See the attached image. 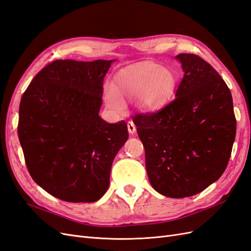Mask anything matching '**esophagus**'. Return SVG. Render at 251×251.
Instances as JSON below:
<instances>
[{
  "mask_svg": "<svg viewBox=\"0 0 251 251\" xmlns=\"http://www.w3.org/2000/svg\"><path fill=\"white\" fill-rule=\"evenodd\" d=\"M127 131L130 134H134L136 132V126L134 125L133 121H128L127 123Z\"/></svg>",
  "mask_w": 251,
  "mask_h": 251,
  "instance_id": "obj_1",
  "label": "esophagus"
}]
</instances>
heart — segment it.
Segmentation results:
<instances>
[{
  "instance_id": "b5f03b06",
  "label": "heart",
  "mask_w": 251,
  "mask_h": 251,
  "mask_svg": "<svg viewBox=\"0 0 251 251\" xmlns=\"http://www.w3.org/2000/svg\"><path fill=\"white\" fill-rule=\"evenodd\" d=\"M177 88V76L171 69L153 62H140L118 71L114 86L104 88L103 98L108 109L115 114L126 111L125 100L136 101L147 113L160 110Z\"/></svg>"
}]
</instances>
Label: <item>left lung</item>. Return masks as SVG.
Instances as JSON below:
<instances>
[{
	"mask_svg": "<svg viewBox=\"0 0 251 251\" xmlns=\"http://www.w3.org/2000/svg\"><path fill=\"white\" fill-rule=\"evenodd\" d=\"M184 76L162 110L133 119L146 151L151 185L169 198L204 191L228 164L237 121L231 93L219 73L195 54L176 55Z\"/></svg>",
	"mask_w": 251,
	"mask_h": 251,
	"instance_id": "8db88e82",
	"label": "left lung"
}]
</instances>
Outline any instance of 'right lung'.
<instances>
[{
    "label": "right lung",
    "mask_w": 251,
    "mask_h": 251,
    "mask_svg": "<svg viewBox=\"0 0 251 251\" xmlns=\"http://www.w3.org/2000/svg\"><path fill=\"white\" fill-rule=\"evenodd\" d=\"M116 59H57L35 75L23 94L18 134L30 176L67 202L100 200L114 158L128 138L124 120L100 116L103 78Z\"/></svg>",
    "instance_id": "1"
}]
</instances>
